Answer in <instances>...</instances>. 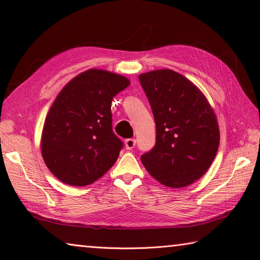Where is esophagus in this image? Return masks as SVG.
Instances as JSON below:
<instances>
[{
	"mask_svg": "<svg viewBox=\"0 0 260 260\" xmlns=\"http://www.w3.org/2000/svg\"><path fill=\"white\" fill-rule=\"evenodd\" d=\"M136 140L135 139H128L124 141V145H125V148L127 149H132L133 147L136 146Z\"/></svg>",
	"mask_w": 260,
	"mask_h": 260,
	"instance_id": "34e87169",
	"label": "esophagus"
}]
</instances>
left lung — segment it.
Listing matches in <instances>:
<instances>
[{"label":"left lung","instance_id":"obj_1","mask_svg":"<svg viewBox=\"0 0 260 260\" xmlns=\"http://www.w3.org/2000/svg\"><path fill=\"white\" fill-rule=\"evenodd\" d=\"M139 80L156 123L155 146L141 160L159 183L190 185L208 170L218 151L214 109L198 86L174 70H153Z\"/></svg>","mask_w":260,"mask_h":260}]
</instances>
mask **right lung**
Instances as JSON below:
<instances>
[{"mask_svg": "<svg viewBox=\"0 0 260 260\" xmlns=\"http://www.w3.org/2000/svg\"><path fill=\"white\" fill-rule=\"evenodd\" d=\"M129 84L123 76L89 69L55 99L44 122L41 151L61 182L89 185L116 162L123 143L113 132L112 101Z\"/></svg>", "mask_w": 260, "mask_h": 260, "instance_id": "obj_1", "label": "right lung"}]
</instances>
